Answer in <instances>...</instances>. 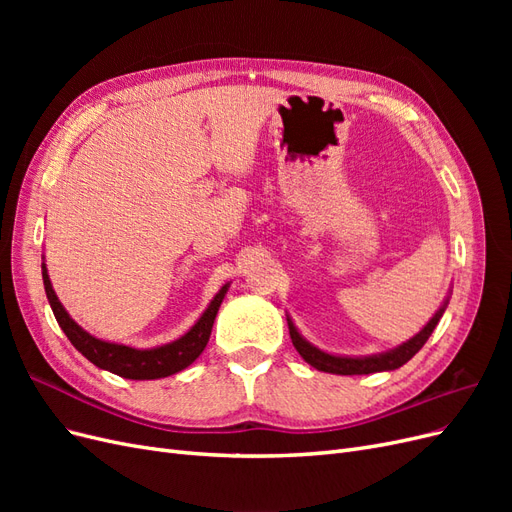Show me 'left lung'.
I'll return each instance as SVG.
<instances>
[{
    "label": "left lung",
    "instance_id": "obj_1",
    "mask_svg": "<svg viewBox=\"0 0 512 512\" xmlns=\"http://www.w3.org/2000/svg\"><path fill=\"white\" fill-rule=\"evenodd\" d=\"M448 301H451V290H448L446 299L438 307V312L429 318L425 327L418 331L414 337L406 339L404 344H399L391 350L376 352V354H365V356H348V354L324 352L318 346L307 342V339L301 335V331L297 329V324H294V320L290 318V314H286V322H288L292 344H294V348H297V352L303 356L305 363H309L318 371H327V374L363 376V374H376V371H393V369H399L401 365H406L412 359V356L425 346V342L429 339V335L433 333V329L438 327V322H440L442 314L446 312V307H448Z\"/></svg>",
    "mask_w": 512,
    "mask_h": 512
}]
</instances>
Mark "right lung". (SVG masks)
<instances>
[{"label":"right lung","mask_w":512,"mask_h":512,"mask_svg":"<svg viewBox=\"0 0 512 512\" xmlns=\"http://www.w3.org/2000/svg\"><path fill=\"white\" fill-rule=\"evenodd\" d=\"M42 282H44L46 299H49V305L59 322V327L66 333L72 346L96 367L111 371V374L128 378V380H158V378L179 374V371H183L185 367H190L198 356L203 354L213 329V320L218 316V309L230 288V282H226L218 292H215V297L211 299L205 312L200 314V318L192 324V327L181 337H177L175 342L153 346V348H132L126 344L106 342V339L91 335L81 327L79 322L72 320V316L66 312V307L61 305V301L57 299V294L53 290L44 256H42Z\"/></svg>","instance_id":"1"}]
</instances>
